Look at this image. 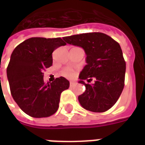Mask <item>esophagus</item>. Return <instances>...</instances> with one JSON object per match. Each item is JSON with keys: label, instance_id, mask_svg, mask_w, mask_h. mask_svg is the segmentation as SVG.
<instances>
[{"label": "esophagus", "instance_id": "obj_1", "mask_svg": "<svg viewBox=\"0 0 145 145\" xmlns=\"http://www.w3.org/2000/svg\"><path fill=\"white\" fill-rule=\"evenodd\" d=\"M75 84L76 83L74 82H70V87H74Z\"/></svg>", "mask_w": 145, "mask_h": 145}]
</instances>
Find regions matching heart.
Masks as SVG:
<instances>
[{
	"label": "heart",
	"instance_id": "1",
	"mask_svg": "<svg viewBox=\"0 0 145 145\" xmlns=\"http://www.w3.org/2000/svg\"><path fill=\"white\" fill-rule=\"evenodd\" d=\"M63 74L64 76H66V77H68V78H71L74 75V71L71 68H67V69L63 71Z\"/></svg>",
	"mask_w": 145,
	"mask_h": 145
}]
</instances>
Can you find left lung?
<instances>
[{"label": "left lung", "instance_id": "obj_1", "mask_svg": "<svg viewBox=\"0 0 145 145\" xmlns=\"http://www.w3.org/2000/svg\"><path fill=\"white\" fill-rule=\"evenodd\" d=\"M68 44L80 46L86 54V63L78 83L85 86L78 96L84 109L95 112L107 111L118 100L124 87L126 62L121 47L110 36L102 33H82L63 37ZM94 78L93 84H85Z\"/></svg>", "mask_w": 145, "mask_h": 145}]
</instances>
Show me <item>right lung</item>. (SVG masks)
<instances>
[{
	"instance_id": "right-lung-1",
	"label": "right lung",
	"mask_w": 145,
	"mask_h": 145,
	"mask_svg": "<svg viewBox=\"0 0 145 145\" xmlns=\"http://www.w3.org/2000/svg\"><path fill=\"white\" fill-rule=\"evenodd\" d=\"M61 38L33 37L17 46L11 54L7 76L12 97L27 115L48 117L59 108L61 92L69 88L63 77L46 83L42 71L52 66V54L65 46Z\"/></svg>"
}]
</instances>
